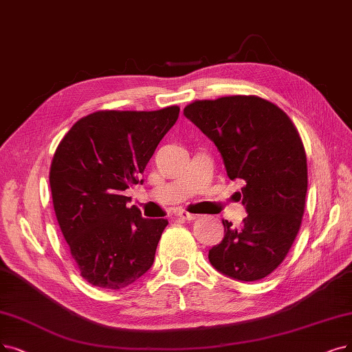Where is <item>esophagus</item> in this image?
<instances>
[{"instance_id":"1","label":"esophagus","mask_w":352,"mask_h":352,"mask_svg":"<svg viewBox=\"0 0 352 352\" xmlns=\"http://www.w3.org/2000/svg\"><path fill=\"white\" fill-rule=\"evenodd\" d=\"M180 218H184V219H186V221H193V219H196L198 218V215H195V214H189V212H186V210H179V214H177Z\"/></svg>"}]
</instances>
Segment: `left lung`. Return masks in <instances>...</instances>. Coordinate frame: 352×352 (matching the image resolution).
Returning a JSON list of instances; mask_svg holds the SVG:
<instances>
[{
    "label": "left lung",
    "mask_w": 352,
    "mask_h": 352,
    "mask_svg": "<svg viewBox=\"0 0 352 352\" xmlns=\"http://www.w3.org/2000/svg\"><path fill=\"white\" fill-rule=\"evenodd\" d=\"M184 114L218 147L227 175L240 179L247 217L223 221V240L209 250L218 272L241 282L264 278L282 264L296 238L307 192L302 138L283 109L256 95L189 104Z\"/></svg>",
    "instance_id": "8db88e82"
}]
</instances>
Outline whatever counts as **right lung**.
<instances>
[{"mask_svg":"<svg viewBox=\"0 0 352 352\" xmlns=\"http://www.w3.org/2000/svg\"><path fill=\"white\" fill-rule=\"evenodd\" d=\"M180 108L96 111L62 138L50 166L56 218L80 276L92 286L118 290L154 261L167 219L143 218L124 190L142 175Z\"/></svg>","mask_w":352,"mask_h":352,"instance_id":"add662e5","label":"right lung"}]
</instances>
